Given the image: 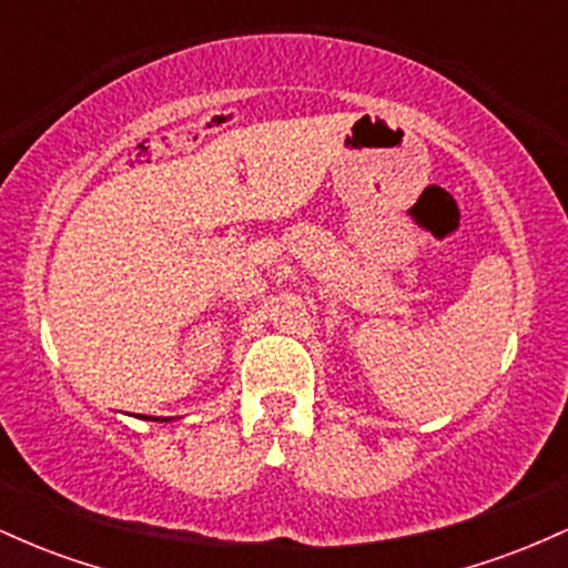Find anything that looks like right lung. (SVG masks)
Segmentation results:
<instances>
[{
	"label": "right lung",
	"mask_w": 568,
	"mask_h": 568,
	"mask_svg": "<svg viewBox=\"0 0 568 568\" xmlns=\"http://www.w3.org/2000/svg\"><path fill=\"white\" fill-rule=\"evenodd\" d=\"M154 422H168V419H160V416H158V419H154Z\"/></svg>",
	"instance_id": "obj_1"
}]
</instances>
